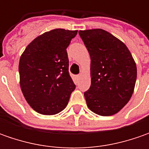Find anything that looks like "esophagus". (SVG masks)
<instances>
[{"mask_svg": "<svg viewBox=\"0 0 149 149\" xmlns=\"http://www.w3.org/2000/svg\"><path fill=\"white\" fill-rule=\"evenodd\" d=\"M80 78H81V74H79V75H77V76H76V79H80Z\"/></svg>", "mask_w": 149, "mask_h": 149, "instance_id": "1", "label": "esophagus"}]
</instances>
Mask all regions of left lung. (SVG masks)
Segmentation results:
<instances>
[{
	"label": "left lung",
	"instance_id": "obj_1",
	"mask_svg": "<svg viewBox=\"0 0 149 149\" xmlns=\"http://www.w3.org/2000/svg\"><path fill=\"white\" fill-rule=\"evenodd\" d=\"M90 56L91 85L84 92L89 109L101 116L119 112L131 99L137 66L128 47L102 29L79 31Z\"/></svg>",
	"mask_w": 149,
	"mask_h": 149
}]
</instances>
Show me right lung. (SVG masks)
<instances>
[{
    "mask_svg": "<svg viewBox=\"0 0 149 149\" xmlns=\"http://www.w3.org/2000/svg\"><path fill=\"white\" fill-rule=\"evenodd\" d=\"M78 31L54 29L34 39L19 62L22 94L32 109L44 115L65 109L75 85L69 74L66 49Z\"/></svg>",
    "mask_w": 149,
    "mask_h": 149,
    "instance_id": "add662e5",
    "label": "right lung"
}]
</instances>
